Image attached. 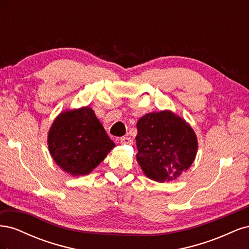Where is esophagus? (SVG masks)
<instances>
[{"label": "esophagus", "mask_w": 249, "mask_h": 249, "mask_svg": "<svg viewBox=\"0 0 249 249\" xmlns=\"http://www.w3.org/2000/svg\"><path fill=\"white\" fill-rule=\"evenodd\" d=\"M119 142L122 143V144H132L133 143V140H132V138L131 137H125V136H124V137H120L119 138Z\"/></svg>", "instance_id": "34e87169"}]
</instances>
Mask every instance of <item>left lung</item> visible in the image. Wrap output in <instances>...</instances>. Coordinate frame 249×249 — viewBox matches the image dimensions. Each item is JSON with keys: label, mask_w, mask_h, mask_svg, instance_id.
Wrapping results in <instances>:
<instances>
[{"label": "left lung", "mask_w": 249, "mask_h": 249, "mask_svg": "<svg viewBox=\"0 0 249 249\" xmlns=\"http://www.w3.org/2000/svg\"><path fill=\"white\" fill-rule=\"evenodd\" d=\"M137 161L150 179L165 182L178 178L193 163L197 150L195 133L170 111L153 112L137 122Z\"/></svg>", "instance_id": "obj_1"}]
</instances>
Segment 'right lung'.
I'll return each mask as SVG.
<instances>
[{
  "mask_svg": "<svg viewBox=\"0 0 249 249\" xmlns=\"http://www.w3.org/2000/svg\"><path fill=\"white\" fill-rule=\"evenodd\" d=\"M48 143L53 159L71 176L88 175L115 146L89 107L61 113L52 124Z\"/></svg>",
  "mask_w": 249,
  "mask_h": 249,
  "instance_id": "1",
  "label": "right lung"
}]
</instances>
